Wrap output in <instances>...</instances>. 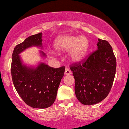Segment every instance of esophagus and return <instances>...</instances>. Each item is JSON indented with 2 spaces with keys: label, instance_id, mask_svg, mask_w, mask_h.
<instances>
[{
  "label": "esophagus",
  "instance_id": "obj_1",
  "mask_svg": "<svg viewBox=\"0 0 129 129\" xmlns=\"http://www.w3.org/2000/svg\"><path fill=\"white\" fill-rule=\"evenodd\" d=\"M64 73H65V75H71V71H70V70L68 68H66V69H65Z\"/></svg>",
  "mask_w": 129,
  "mask_h": 129
}]
</instances>
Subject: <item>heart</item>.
Here are the masks:
<instances>
[{
	"label": "heart",
	"mask_w": 129,
	"mask_h": 129,
	"mask_svg": "<svg viewBox=\"0 0 129 129\" xmlns=\"http://www.w3.org/2000/svg\"><path fill=\"white\" fill-rule=\"evenodd\" d=\"M54 47L59 52H65L70 50V60L74 63H78L86 55L89 50V42L84 36L79 37L68 35L56 39L54 42Z\"/></svg>",
	"instance_id": "b5f03b06"
}]
</instances>
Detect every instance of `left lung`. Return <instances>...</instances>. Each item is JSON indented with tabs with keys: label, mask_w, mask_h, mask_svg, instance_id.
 <instances>
[{
	"label": "left lung",
	"mask_w": 129,
	"mask_h": 129,
	"mask_svg": "<svg viewBox=\"0 0 129 129\" xmlns=\"http://www.w3.org/2000/svg\"><path fill=\"white\" fill-rule=\"evenodd\" d=\"M98 49L87 59L70 65L75 79V91L81 103L92 105L106 98L112 87L116 59L106 40L99 39Z\"/></svg>",
	"instance_id": "8db88e82"
}]
</instances>
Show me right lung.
I'll list each match as a JSON object with an SVG mask.
<instances>
[{
  "label": "right lung",
  "mask_w": 129,
  "mask_h": 129,
  "mask_svg": "<svg viewBox=\"0 0 129 129\" xmlns=\"http://www.w3.org/2000/svg\"><path fill=\"white\" fill-rule=\"evenodd\" d=\"M42 33L28 37L16 46L12 54L11 75L17 92L28 106L45 109L55 101L60 83L64 76L65 67L54 68L44 63L36 68L22 63L19 54L31 46H42ZM42 56H46L40 50Z\"/></svg>",
  "instance_id": "right-lung-1"
}]
</instances>
